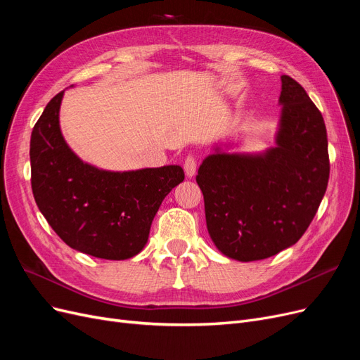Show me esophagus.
<instances>
[{"label":"esophagus","mask_w":360,"mask_h":360,"mask_svg":"<svg viewBox=\"0 0 360 360\" xmlns=\"http://www.w3.org/2000/svg\"><path fill=\"white\" fill-rule=\"evenodd\" d=\"M183 167H184L186 176H188L189 179H192L195 176V172H196V160H195V158L193 156L186 158Z\"/></svg>","instance_id":"esophagus-1"}]
</instances>
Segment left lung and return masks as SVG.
Listing matches in <instances>:
<instances>
[{"mask_svg": "<svg viewBox=\"0 0 360 360\" xmlns=\"http://www.w3.org/2000/svg\"><path fill=\"white\" fill-rule=\"evenodd\" d=\"M276 146L229 152L217 144L198 169L210 238L226 257L266 259L298 241L329 180L323 116L302 86L281 76Z\"/></svg>", "mask_w": 360, "mask_h": 360, "instance_id": "obj_1", "label": "left lung"}]
</instances>
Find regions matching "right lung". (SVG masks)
<instances>
[{"instance_id": "add662e5", "label": "right lung", "mask_w": 360, "mask_h": 360, "mask_svg": "<svg viewBox=\"0 0 360 360\" xmlns=\"http://www.w3.org/2000/svg\"><path fill=\"white\" fill-rule=\"evenodd\" d=\"M64 92L46 105L31 134L35 202L71 249L100 259H129L144 249L164 198L184 180L183 168L110 171L84 162L60 132Z\"/></svg>"}]
</instances>
